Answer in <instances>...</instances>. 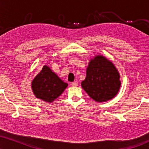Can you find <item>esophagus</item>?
<instances>
[{
  "label": "esophagus",
  "instance_id": "esophagus-1",
  "mask_svg": "<svg viewBox=\"0 0 149 149\" xmlns=\"http://www.w3.org/2000/svg\"><path fill=\"white\" fill-rule=\"evenodd\" d=\"M72 86H73V87H75V86H78V83L77 82H72V83L71 84Z\"/></svg>",
  "mask_w": 149,
  "mask_h": 149
}]
</instances>
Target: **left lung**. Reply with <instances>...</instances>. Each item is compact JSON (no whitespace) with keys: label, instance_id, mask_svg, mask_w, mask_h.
<instances>
[{"label":"left lung","instance_id":"8db88e82","mask_svg":"<svg viewBox=\"0 0 149 149\" xmlns=\"http://www.w3.org/2000/svg\"><path fill=\"white\" fill-rule=\"evenodd\" d=\"M81 87L97 102H105L116 96L121 87L120 74L115 65L105 56L95 55L86 68Z\"/></svg>","mask_w":149,"mask_h":149}]
</instances>
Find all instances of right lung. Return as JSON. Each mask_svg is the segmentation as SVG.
Instances as JSON below:
<instances>
[{
    "mask_svg": "<svg viewBox=\"0 0 149 149\" xmlns=\"http://www.w3.org/2000/svg\"><path fill=\"white\" fill-rule=\"evenodd\" d=\"M31 86L36 98L51 103L63 93L68 84L61 79L49 66L45 65L33 79Z\"/></svg>",
    "mask_w": 149,
    "mask_h": 149,
    "instance_id": "obj_1",
    "label": "right lung"
}]
</instances>
